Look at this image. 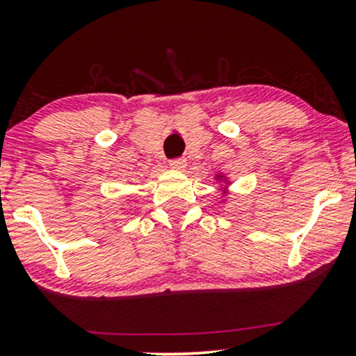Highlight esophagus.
I'll use <instances>...</instances> for the list:
<instances>
[{"mask_svg": "<svg viewBox=\"0 0 356 356\" xmlns=\"http://www.w3.org/2000/svg\"><path fill=\"white\" fill-rule=\"evenodd\" d=\"M169 165L172 167V169H175V170H182L184 167H186V159H182V157L172 159V161L169 162Z\"/></svg>", "mask_w": 356, "mask_h": 356, "instance_id": "obj_1", "label": "esophagus"}]
</instances>
